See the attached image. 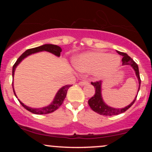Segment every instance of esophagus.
I'll return each instance as SVG.
<instances>
[{"label": "esophagus", "instance_id": "esophagus-1", "mask_svg": "<svg viewBox=\"0 0 152 152\" xmlns=\"http://www.w3.org/2000/svg\"><path fill=\"white\" fill-rule=\"evenodd\" d=\"M88 83H88V81H81L78 83V84H79L80 86H84V85H87L88 84Z\"/></svg>", "mask_w": 152, "mask_h": 152}]
</instances>
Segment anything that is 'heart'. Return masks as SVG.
I'll return each mask as SVG.
<instances>
[{"instance_id": "b5f03b06", "label": "heart", "mask_w": 152, "mask_h": 152, "mask_svg": "<svg viewBox=\"0 0 152 152\" xmlns=\"http://www.w3.org/2000/svg\"><path fill=\"white\" fill-rule=\"evenodd\" d=\"M75 66L81 71L90 72L98 78L109 76L120 64L118 56L102 52H88L80 55L74 61Z\"/></svg>"}]
</instances>
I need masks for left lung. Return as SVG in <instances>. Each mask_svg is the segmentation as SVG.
I'll list each match as a JSON object with an SVG mask.
<instances>
[{
	"label": "left lung",
	"instance_id": "8db88e82",
	"mask_svg": "<svg viewBox=\"0 0 152 152\" xmlns=\"http://www.w3.org/2000/svg\"><path fill=\"white\" fill-rule=\"evenodd\" d=\"M117 53L123 56L122 58V65H130L133 67L136 72V75H137L138 80H139V88H140V84H141V78L140 76H139V67H138L137 64L136 62L134 61V60L131 58L130 56H129L126 53H123V52L118 51ZM92 85L94 86L95 88V94L91 98L89 99L88 100V105L91 107V109L93 110L95 112L98 113V114L101 115H104V116H114V115H118L122 113L125 112L127 109H129V108L134 104V103L135 102L136 99H137V96L135 97V99L133 101V102L130 104V105L127 106L126 107L123 108V109H114V108L110 107V106H107L106 104L103 102V99L102 97V94H101V85H102V81H97L95 82H91Z\"/></svg>",
	"mask_w": 152,
	"mask_h": 152
}]
</instances>
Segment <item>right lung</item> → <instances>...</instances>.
<instances>
[{"label": "right lung", "mask_w": 152, "mask_h": 152, "mask_svg": "<svg viewBox=\"0 0 152 152\" xmlns=\"http://www.w3.org/2000/svg\"><path fill=\"white\" fill-rule=\"evenodd\" d=\"M42 50H46V51H48L50 52V53H53L54 55L57 56H60L61 52L62 51V49L61 47L56 46V45H53V44H45L41 46L36 47V48H30V49H28L27 50H26V51L24 52V53H23L18 59H17L16 62H15L14 65H13V72H12L13 77V75H14V71H15V68H16V66L18 65L19 63L23 59L26 58V57L28 56L31 55V54L36 53V52L42 51ZM71 86H72V85L69 84V85H66V86H64V87H62V88L58 91L56 95L55 99H54L53 102H52V104L48 106H46V107H44V108H41V109H32V108L28 107V106L24 105L22 102H20V101L19 100L18 101L19 102H20V104H21V105L23 106L26 110H28V111H30V112L33 113V114H50V113H52L53 112V111H55L56 110L58 109V108L61 106V104H63V102H64V99H65L66 96L67 91ZM13 92H14V94L15 95L14 91H13ZM15 96H16V95H15Z\"/></svg>", "instance_id": "1"}]
</instances>
